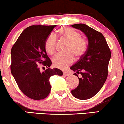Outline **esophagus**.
<instances>
[{
  "label": "esophagus",
  "instance_id": "34e87169",
  "mask_svg": "<svg viewBox=\"0 0 124 124\" xmlns=\"http://www.w3.org/2000/svg\"><path fill=\"white\" fill-rule=\"evenodd\" d=\"M63 74L65 76H68V75H70V73L68 71H64L63 72Z\"/></svg>",
  "mask_w": 124,
  "mask_h": 124
}]
</instances>
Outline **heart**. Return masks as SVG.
<instances>
[{
  "label": "heart",
  "instance_id": "b5f03b06",
  "mask_svg": "<svg viewBox=\"0 0 124 124\" xmlns=\"http://www.w3.org/2000/svg\"><path fill=\"white\" fill-rule=\"evenodd\" d=\"M60 34L62 37L70 42L67 48V53H59L53 58V63L55 67L61 69H65L71 65L74 60V55L76 57L80 58L85 54L87 49V42L84 39H81L79 33L72 29L62 28L60 30ZM56 37L54 34H50L45 43L46 52L49 54H53L56 50Z\"/></svg>",
  "mask_w": 124,
  "mask_h": 124
}]
</instances>
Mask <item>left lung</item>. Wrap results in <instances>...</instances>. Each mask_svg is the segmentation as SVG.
Here are the masks:
<instances>
[{
	"instance_id": "8db88e82",
	"label": "left lung",
	"mask_w": 124,
	"mask_h": 124,
	"mask_svg": "<svg viewBox=\"0 0 124 124\" xmlns=\"http://www.w3.org/2000/svg\"><path fill=\"white\" fill-rule=\"evenodd\" d=\"M80 30L88 39L87 49L71 70L76 72L79 85L72 90V95L80 100L91 98L101 89L108 74V65L111 58L110 50L104 36L85 24L71 25ZM81 77L79 78L78 74Z\"/></svg>"
}]
</instances>
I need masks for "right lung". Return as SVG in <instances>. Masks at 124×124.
I'll return each mask as SVG.
<instances>
[{
  "label": "right lung",
  "instance_id": "right-lung-1",
  "mask_svg": "<svg viewBox=\"0 0 124 124\" xmlns=\"http://www.w3.org/2000/svg\"><path fill=\"white\" fill-rule=\"evenodd\" d=\"M56 26L33 25L27 27L11 50V74L21 91L34 100L43 99L49 94L50 76L62 75L60 70L49 68L52 62L45 48L47 38ZM38 63L48 68L41 71Z\"/></svg>",
  "mask_w": 124,
  "mask_h": 124
}]
</instances>
